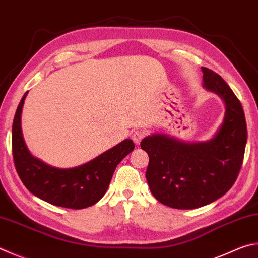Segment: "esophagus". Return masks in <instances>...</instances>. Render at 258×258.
Wrapping results in <instances>:
<instances>
[{"label":"esophagus","instance_id":"1","mask_svg":"<svg viewBox=\"0 0 258 258\" xmlns=\"http://www.w3.org/2000/svg\"><path fill=\"white\" fill-rule=\"evenodd\" d=\"M145 135H147V132H145V131H143V130H138V131H135V132L133 133L132 139H133V141H134L135 143L139 144L140 142L142 141V139L145 137Z\"/></svg>","mask_w":258,"mask_h":258}]
</instances>
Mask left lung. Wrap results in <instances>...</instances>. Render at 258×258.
Wrapping results in <instances>:
<instances>
[{
  "label": "left lung",
  "mask_w": 258,
  "mask_h": 258,
  "mask_svg": "<svg viewBox=\"0 0 258 258\" xmlns=\"http://www.w3.org/2000/svg\"><path fill=\"white\" fill-rule=\"evenodd\" d=\"M204 87L226 102L223 124L208 142L184 143L166 135L142 140L148 153L145 177L152 195L167 207L189 210L221 198L235 184L245 154L247 125L239 99L226 81L202 68Z\"/></svg>",
  "instance_id": "8db88e82"
}]
</instances>
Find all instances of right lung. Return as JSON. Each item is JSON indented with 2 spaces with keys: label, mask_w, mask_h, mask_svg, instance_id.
Segmentation results:
<instances>
[{
  "label": "right lung",
  "mask_w": 258,
  "mask_h": 258,
  "mask_svg": "<svg viewBox=\"0 0 258 258\" xmlns=\"http://www.w3.org/2000/svg\"><path fill=\"white\" fill-rule=\"evenodd\" d=\"M27 96L19 104L12 125V154L19 177L28 190L56 207L84 209L96 204L108 188L118 163L134 150L132 140H124L93 160L71 169H58L34 158L28 151L21 131V111Z\"/></svg>",
  "instance_id": "obj_1"
}]
</instances>
